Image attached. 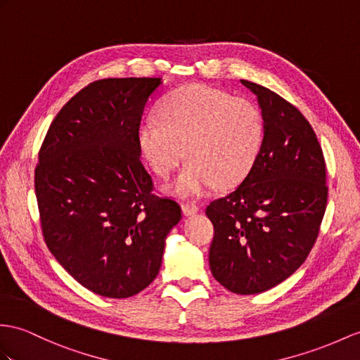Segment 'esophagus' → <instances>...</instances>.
<instances>
[{
  "label": "esophagus",
  "instance_id": "34e87169",
  "mask_svg": "<svg viewBox=\"0 0 360 360\" xmlns=\"http://www.w3.org/2000/svg\"><path fill=\"white\" fill-rule=\"evenodd\" d=\"M181 210H183V214H185L186 217L194 215V214L198 212V205H195L194 201H186V203L181 205Z\"/></svg>",
  "mask_w": 360,
  "mask_h": 360
}]
</instances>
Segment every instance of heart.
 Masks as SVG:
<instances>
[{"label": "heart", "instance_id": "1", "mask_svg": "<svg viewBox=\"0 0 360 360\" xmlns=\"http://www.w3.org/2000/svg\"><path fill=\"white\" fill-rule=\"evenodd\" d=\"M157 116L140 122L137 142L163 179L188 154L189 163L169 188L180 197L238 185L255 165L266 136L264 116L255 102L200 84L166 96Z\"/></svg>", "mask_w": 360, "mask_h": 360}]
</instances>
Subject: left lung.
I'll use <instances>...</instances> for the list:
<instances>
[{
    "label": "left lung",
    "mask_w": 360,
    "mask_h": 360,
    "mask_svg": "<svg viewBox=\"0 0 360 360\" xmlns=\"http://www.w3.org/2000/svg\"><path fill=\"white\" fill-rule=\"evenodd\" d=\"M266 136L255 165L231 194L212 201L209 266L236 295L278 285L301 267L318 238L328 188L316 134L301 111L255 82Z\"/></svg>",
    "instance_id": "1"
}]
</instances>
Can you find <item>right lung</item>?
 <instances>
[{
    "label": "right lung",
    "instance_id": "right-lung-1",
    "mask_svg": "<svg viewBox=\"0 0 360 360\" xmlns=\"http://www.w3.org/2000/svg\"><path fill=\"white\" fill-rule=\"evenodd\" d=\"M160 77L91 82L51 122L34 169L44 240L76 281L129 297L159 275L181 209L154 194L137 128Z\"/></svg>",
    "mask_w": 360,
    "mask_h": 360
}]
</instances>
